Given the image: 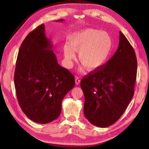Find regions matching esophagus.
<instances>
[{
  "mask_svg": "<svg viewBox=\"0 0 149 149\" xmlns=\"http://www.w3.org/2000/svg\"><path fill=\"white\" fill-rule=\"evenodd\" d=\"M80 81H81L80 78L79 77H78V76H76V78H75V83H76V84H79L80 83Z\"/></svg>",
  "mask_w": 149,
  "mask_h": 149,
  "instance_id": "esophagus-1",
  "label": "esophagus"
}]
</instances>
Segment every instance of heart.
I'll list each match as a JSON object with an SVG mask.
<instances>
[{
  "label": "heart",
  "mask_w": 149,
  "mask_h": 149,
  "mask_svg": "<svg viewBox=\"0 0 149 149\" xmlns=\"http://www.w3.org/2000/svg\"><path fill=\"white\" fill-rule=\"evenodd\" d=\"M68 45L63 47L65 64L73 66L74 52L78 51V60L88 70L100 68L106 62L112 48L111 36L102 31L86 29L76 31L68 38Z\"/></svg>",
  "instance_id": "b5f03b06"
}]
</instances>
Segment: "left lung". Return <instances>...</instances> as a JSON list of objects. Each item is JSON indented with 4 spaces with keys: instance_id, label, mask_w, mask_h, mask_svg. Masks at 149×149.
<instances>
[{
    "instance_id": "obj_1",
    "label": "left lung",
    "mask_w": 149,
    "mask_h": 149,
    "mask_svg": "<svg viewBox=\"0 0 149 149\" xmlns=\"http://www.w3.org/2000/svg\"><path fill=\"white\" fill-rule=\"evenodd\" d=\"M137 68L134 49L120 31L119 47L114 55L81 81L84 114L92 124L109 127L123 114L134 96Z\"/></svg>"
}]
</instances>
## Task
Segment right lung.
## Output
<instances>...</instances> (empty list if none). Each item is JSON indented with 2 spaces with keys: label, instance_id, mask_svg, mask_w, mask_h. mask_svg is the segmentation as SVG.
Returning <instances> with one entry per match:
<instances>
[{
  "label": "right lung",
  "instance_id": "right-lung-1",
  "mask_svg": "<svg viewBox=\"0 0 149 149\" xmlns=\"http://www.w3.org/2000/svg\"><path fill=\"white\" fill-rule=\"evenodd\" d=\"M14 84L18 102L30 119L47 124L60 116L62 100L75 85L74 76L58 63L44 24L30 32L21 45Z\"/></svg>",
  "mask_w": 149,
  "mask_h": 149
}]
</instances>
